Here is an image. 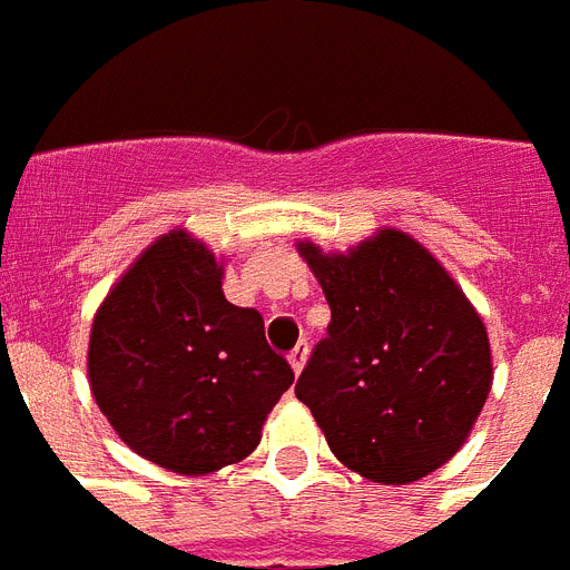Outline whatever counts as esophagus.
<instances>
[{
  "label": "esophagus",
  "instance_id": "obj_1",
  "mask_svg": "<svg viewBox=\"0 0 570 570\" xmlns=\"http://www.w3.org/2000/svg\"><path fill=\"white\" fill-rule=\"evenodd\" d=\"M307 342H298L293 351H289V365H293V372L301 374V368L307 365Z\"/></svg>",
  "mask_w": 570,
  "mask_h": 570
}]
</instances>
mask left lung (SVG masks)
<instances>
[{
    "label": "left lung",
    "instance_id": "1",
    "mask_svg": "<svg viewBox=\"0 0 570 570\" xmlns=\"http://www.w3.org/2000/svg\"><path fill=\"white\" fill-rule=\"evenodd\" d=\"M331 304L327 336L295 395L336 460L365 480L404 485L436 471L469 436L492 390L478 309L404 230L348 254L298 245Z\"/></svg>",
    "mask_w": 570,
    "mask_h": 570
}]
</instances>
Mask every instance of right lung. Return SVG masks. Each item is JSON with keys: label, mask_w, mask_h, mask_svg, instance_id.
<instances>
[{"label": "right lung", "mask_w": 570, "mask_h": 570, "mask_svg": "<svg viewBox=\"0 0 570 570\" xmlns=\"http://www.w3.org/2000/svg\"><path fill=\"white\" fill-rule=\"evenodd\" d=\"M96 404L160 469L210 474L257 448L293 365L263 316L222 293V266L173 230L140 254L96 313L87 351Z\"/></svg>", "instance_id": "right-lung-1"}]
</instances>
